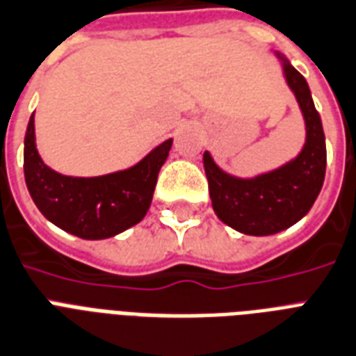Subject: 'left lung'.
I'll return each mask as SVG.
<instances>
[{"instance_id":"8db88e82","label":"left lung","mask_w":356,"mask_h":356,"mask_svg":"<svg viewBox=\"0 0 356 356\" xmlns=\"http://www.w3.org/2000/svg\"><path fill=\"white\" fill-rule=\"evenodd\" d=\"M277 57L307 128L305 147L297 158L254 178H238L225 172L211 154L204 152L213 211L225 225L247 236H271L301 221L316 202L325 180V134L307 79L284 55L277 51Z\"/></svg>"}]
</instances>
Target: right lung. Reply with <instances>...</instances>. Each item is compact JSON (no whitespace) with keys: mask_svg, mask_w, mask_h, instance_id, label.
Segmentation results:
<instances>
[{"mask_svg":"<svg viewBox=\"0 0 356 356\" xmlns=\"http://www.w3.org/2000/svg\"><path fill=\"white\" fill-rule=\"evenodd\" d=\"M172 147L163 140L139 163L111 175L78 178L49 169L35 143V113L24 139V175L31 195L49 222L81 239H106L128 230L147 216L159 169Z\"/></svg>","mask_w":356,"mask_h":356,"instance_id":"1","label":"right lung"}]
</instances>
